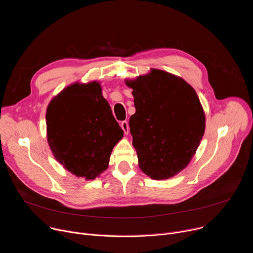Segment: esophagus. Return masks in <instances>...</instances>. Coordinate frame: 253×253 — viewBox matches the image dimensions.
Instances as JSON below:
<instances>
[{
    "instance_id": "esophagus-1",
    "label": "esophagus",
    "mask_w": 253,
    "mask_h": 253,
    "mask_svg": "<svg viewBox=\"0 0 253 253\" xmlns=\"http://www.w3.org/2000/svg\"><path fill=\"white\" fill-rule=\"evenodd\" d=\"M121 128L123 129V131H124L125 134H128V133H129V124H128V122H127L126 120L121 122Z\"/></svg>"
}]
</instances>
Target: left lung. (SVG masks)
I'll use <instances>...</instances> for the list:
<instances>
[{
	"mask_svg": "<svg viewBox=\"0 0 253 253\" xmlns=\"http://www.w3.org/2000/svg\"><path fill=\"white\" fill-rule=\"evenodd\" d=\"M126 85L133 89L136 112L129 126L140 169L156 180L176 175L190 162L205 130L195 90L157 69Z\"/></svg>",
	"mask_w": 253,
	"mask_h": 253,
	"instance_id": "left-lung-1",
	"label": "left lung"
}]
</instances>
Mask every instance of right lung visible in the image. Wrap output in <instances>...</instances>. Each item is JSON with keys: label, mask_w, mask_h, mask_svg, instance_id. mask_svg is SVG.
Returning a JSON list of instances; mask_svg holds the SVG:
<instances>
[{"label": "right lung", "mask_w": 253, "mask_h": 253, "mask_svg": "<svg viewBox=\"0 0 253 253\" xmlns=\"http://www.w3.org/2000/svg\"><path fill=\"white\" fill-rule=\"evenodd\" d=\"M47 136L59 163L78 177L95 179L123 137L98 82L65 88L47 108Z\"/></svg>", "instance_id": "add662e5"}]
</instances>
